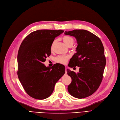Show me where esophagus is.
<instances>
[{"label": "esophagus", "instance_id": "34e87169", "mask_svg": "<svg viewBox=\"0 0 120 120\" xmlns=\"http://www.w3.org/2000/svg\"><path fill=\"white\" fill-rule=\"evenodd\" d=\"M67 68H66V69H65V71H66V73H67Z\"/></svg>", "mask_w": 120, "mask_h": 120}]
</instances>
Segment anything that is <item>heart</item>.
I'll return each mask as SVG.
<instances>
[{
  "label": "heart",
  "mask_w": 120,
  "mask_h": 120,
  "mask_svg": "<svg viewBox=\"0 0 120 120\" xmlns=\"http://www.w3.org/2000/svg\"><path fill=\"white\" fill-rule=\"evenodd\" d=\"M63 40L64 42L66 44V45H67L68 47H72V45H73V44L74 43V38L71 36H68V35H65L63 37ZM55 40H54L52 44V47H51V49H52V46L53 45V44L55 42ZM70 58V56H68V55H60L57 56L55 58L54 61L55 62L61 64H66L68 60Z\"/></svg>",
  "instance_id": "heart-1"
}]
</instances>
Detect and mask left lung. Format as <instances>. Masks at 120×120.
Returning <instances> with one entry per match:
<instances>
[{"mask_svg": "<svg viewBox=\"0 0 120 120\" xmlns=\"http://www.w3.org/2000/svg\"><path fill=\"white\" fill-rule=\"evenodd\" d=\"M65 34L75 37L78 44L77 53L72 56L68 66L80 67L77 73L67 70L72 79L68 91L79 99L90 96L98 90L103 78L106 59L102 42L98 36L85 30L65 31Z\"/></svg>", "mask_w": 120, "mask_h": 120, "instance_id": "8db88e82", "label": "left lung"}]
</instances>
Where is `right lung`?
Returning a JSON list of instances; mask_svg holds the SVG:
<instances>
[{"label": "right lung", "instance_id": "obj_1", "mask_svg": "<svg viewBox=\"0 0 120 120\" xmlns=\"http://www.w3.org/2000/svg\"><path fill=\"white\" fill-rule=\"evenodd\" d=\"M63 32L37 30L27 35L21 44L17 54V73L25 91L32 98L43 100L50 96L55 84L65 73L63 65L56 64L47 68L43 64L51 54L55 38Z\"/></svg>", "mask_w": 120, "mask_h": 120}]
</instances>
